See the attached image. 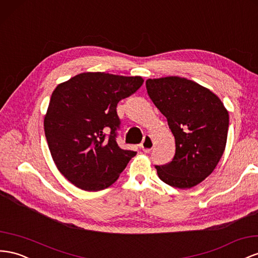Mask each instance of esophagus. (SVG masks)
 I'll return each instance as SVG.
<instances>
[{
	"label": "esophagus",
	"instance_id": "obj_1",
	"mask_svg": "<svg viewBox=\"0 0 258 258\" xmlns=\"http://www.w3.org/2000/svg\"><path fill=\"white\" fill-rule=\"evenodd\" d=\"M141 148L145 153H149L152 151V149L154 148V142H153L151 136H145L143 141L141 143Z\"/></svg>",
	"mask_w": 258,
	"mask_h": 258
}]
</instances>
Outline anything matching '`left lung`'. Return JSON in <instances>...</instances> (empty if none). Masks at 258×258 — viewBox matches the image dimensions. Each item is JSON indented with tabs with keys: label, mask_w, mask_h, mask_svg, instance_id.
Wrapping results in <instances>:
<instances>
[{
	"label": "left lung",
	"mask_w": 258,
	"mask_h": 258,
	"mask_svg": "<svg viewBox=\"0 0 258 258\" xmlns=\"http://www.w3.org/2000/svg\"><path fill=\"white\" fill-rule=\"evenodd\" d=\"M152 102L168 121L176 142L172 161L155 166L165 183L190 189L201 183L216 168L224 154L229 114L211 90L185 78L148 79Z\"/></svg>",
	"instance_id": "1"
}]
</instances>
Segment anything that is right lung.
I'll use <instances>...</instances> for the list:
<instances>
[{"mask_svg":"<svg viewBox=\"0 0 258 258\" xmlns=\"http://www.w3.org/2000/svg\"><path fill=\"white\" fill-rule=\"evenodd\" d=\"M142 77L82 73L58 85L44 117V132L59 172L85 191L112 185L137 152L117 144V104L142 86Z\"/></svg>","mask_w":258,"mask_h":258,"instance_id":"add662e5","label":"right lung"}]
</instances>
